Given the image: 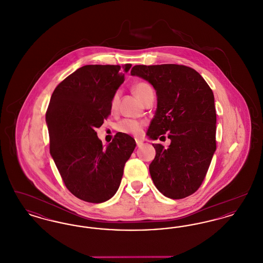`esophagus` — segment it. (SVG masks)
<instances>
[{
	"instance_id": "obj_1",
	"label": "esophagus",
	"mask_w": 263,
	"mask_h": 263,
	"mask_svg": "<svg viewBox=\"0 0 263 263\" xmlns=\"http://www.w3.org/2000/svg\"><path fill=\"white\" fill-rule=\"evenodd\" d=\"M136 144H137V147H141L143 145V142L141 140H138L136 139Z\"/></svg>"
}]
</instances>
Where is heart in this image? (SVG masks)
<instances>
[{
  "label": "heart",
  "mask_w": 263,
  "mask_h": 263,
  "mask_svg": "<svg viewBox=\"0 0 263 263\" xmlns=\"http://www.w3.org/2000/svg\"><path fill=\"white\" fill-rule=\"evenodd\" d=\"M133 90H134L135 95L137 96L138 99L142 102H144V100H146L150 95L154 93L153 88L147 82H138L133 86ZM118 100H119V91H116L113 95L111 102H110L111 110L116 109ZM143 127H144V123L141 121H137L134 119H124L118 124V130L125 134L139 136L142 132Z\"/></svg>",
  "instance_id": "heart-1"
}]
</instances>
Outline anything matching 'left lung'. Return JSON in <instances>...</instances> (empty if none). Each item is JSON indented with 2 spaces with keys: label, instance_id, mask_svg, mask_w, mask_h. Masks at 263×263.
I'll use <instances>...</instances> for the list:
<instances>
[{
  "label": "left lung",
  "instance_id": "left-lung-1",
  "mask_svg": "<svg viewBox=\"0 0 263 263\" xmlns=\"http://www.w3.org/2000/svg\"><path fill=\"white\" fill-rule=\"evenodd\" d=\"M131 75L156 89L158 107L149 137L171 139L168 148L153 144L151 177L164 196L182 199L200 187L216 151V109L212 89L194 69L177 64L136 65Z\"/></svg>",
  "mask_w": 263,
  "mask_h": 263
}]
</instances>
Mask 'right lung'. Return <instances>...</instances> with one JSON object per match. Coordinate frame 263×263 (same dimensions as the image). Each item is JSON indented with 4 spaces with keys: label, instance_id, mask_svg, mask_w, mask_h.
Returning a JSON list of instances; mask_svg holds the SVG:
<instances>
[{
    "label": "right lung",
    "instance_id": "1",
    "mask_svg": "<svg viewBox=\"0 0 263 263\" xmlns=\"http://www.w3.org/2000/svg\"><path fill=\"white\" fill-rule=\"evenodd\" d=\"M131 64L86 65L56 87L46 111L50 154L68 190L81 200L101 203L116 193L135 140L118 132L102 147L97 128Z\"/></svg>",
    "mask_w": 263,
    "mask_h": 263
}]
</instances>
